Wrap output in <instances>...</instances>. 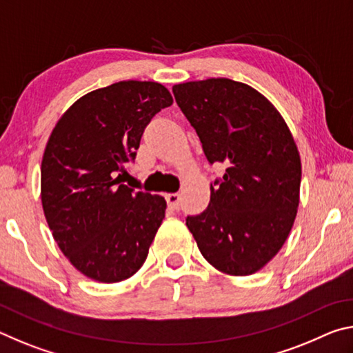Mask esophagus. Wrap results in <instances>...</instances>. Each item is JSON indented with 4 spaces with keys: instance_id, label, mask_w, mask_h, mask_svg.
I'll return each mask as SVG.
<instances>
[{
    "instance_id": "34e87169",
    "label": "esophagus",
    "mask_w": 353,
    "mask_h": 353,
    "mask_svg": "<svg viewBox=\"0 0 353 353\" xmlns=\"http://www.w3.org/2000/svg\"><path fill=\"white\" fill-rule=\"evenodd\" d=\"M166 202H168V207L177 210L179 205H181V194L179 193H170L166 194Z\"/></svg>"
}]
</instances>
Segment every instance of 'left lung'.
<instances>
[{
	"instance_id": "8db88e82",
	"label": "left lung",
	"mask_w": 353,
	"mask_h": 353,
	"mask_svg": "<svg viewBox=\"0 0 353 353\" xmlns=\"http://www.w3.org/2000/svg\"><path fill=\"white\" fill-rule=\"evenodd\" d=\"M172 93L208 162L227 166L210 185V204L187 216V227L218 271H260L296 219L302 168L294 139L276 107L243 82L212 77L177 83Z\"/></svg>"
}]
</instances>
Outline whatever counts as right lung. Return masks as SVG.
<instances>
[{"label":"right lung","mask_w":353,"mask_h":353,"mask_svg":"<svg viewBox=\"0 0 353 353\" xmlns=\"http://www.w3.org/2000/svg\"><path fill=\"white\" fill-rule=\"evenodd\" d=\"M172 104L162 83L121 81L87 93L59 119L41 160V205L63 255L103 283L145 263L166 201L121 183L155 113Z\"/></svg>","instance_id":"obj_1"}]
</instances>
